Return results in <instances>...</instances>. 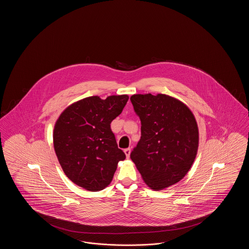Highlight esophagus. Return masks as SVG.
Returning a JSON list of instances; mask_svg holds the SVG:
<instances>
[{
  "label": "esophagus",
  "instance_id": "34e87169",
  "mask_svg": "<svg viewBox=\"0 0 249 249\" xmlns=\"http://www.w3.org/2000/svg\"><path fill=\"white\" fill-rule=\"evenodd\" d=\"M124 153H125L127 158H130V148H126V149H124Z\"/></svg>",
  "mask_w": 249,
  "mask_h": 249
}]
</instances>
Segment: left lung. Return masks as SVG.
Segmentation results:
<instances>
[{"instance_id": "obj_1", "label": "left lung", "mask_w": 249, "mask_h": 249, "mask_svg": "<svg viewBox=\"0 0 249 249\" xmlns=\"http://www.w3.org/2000/svg\"><path fill=\"white\" fill-rule=\"evenodd\" d=\"M141 139L130 153L145 184L160 190L184 178L196 158L199 130L190 108L165 94H134Z\"/></svg>"}]
</instances>
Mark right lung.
I'll return each instance as SVG.
<instances>
[{
    "label": "right lung",
    "mask_w": 249,
    "mask_h": 249,
    "mask_svg": "<svg viewBox=\"0 0 249 249\" xmlns=\"http://www.w3.org/2000/svg\"><path fill=\"white\" fill-rule=\"evenodd\" d=\"M128 100V95L106 100L88 97L67 107L55 124L53 142L59 164L67 178L85 190H104L111 183L119 161L126 158L110 124Z\"/></svg>",
    "instance_id": "obj_1"
}]
</instances>
